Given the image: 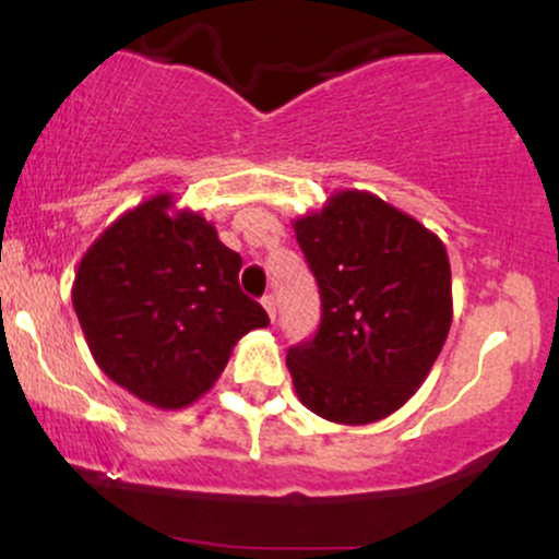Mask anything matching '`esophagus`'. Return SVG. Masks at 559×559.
<instances>
[{"label": "esophagus", "mask_w": 559, "mask_h": 559, "mask_svg": "<svg viewBox=\"0 0 559 559\" xmlns=\"http://www.w3.org/2000/svg\"><path fill=\"white\" fill-rule=\"evenodd\" d=\"M262 307H265L267 318L275 320V299L273 297H265V299H262Z\"/></svg>", "instance_id": "1"}]
</instances>
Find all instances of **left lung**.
<instances>
[{"label":"left lung","mask_w":559,"mask_h":559,"mask_svg":"<svg viewBox=\"0 0 559 559\" xmlns=\"http://www.w3.org/2000/svg\"><path fill=\"white\" fill-rule=\"evenodd\" d=\"M292 226L323 301L316 338L286 355L299 402L338 426L389 418L423 386L452 325L444 241L360 189L333 191Z\"/></svg>","instance_id":"left-lung-1"}]
</instances>
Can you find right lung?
<instances>
[{
  "label": "right lung",
  "instance_id": "right-lung-1",
  "mask_svg": "<svg viewBox=\"0 0 559 559\" xmlns=\"http://www.w3.org/2000/svg\"><path fill=\"white\" fill-rule=\"evenodd\" d=\"M239 271L213 223L170 191L126 210L83 252L70 292L94 362L152 407L194 404L239 338L271 323Z\"/></svg>",
  "mask_w": 559,
  "mask_h": 559
}]
</instances>
